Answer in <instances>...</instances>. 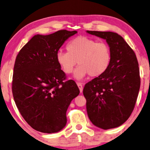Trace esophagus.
Masks as SVG:
<instances>
[{"label": "esophagus", "instance_id": "1", "mask_svg": "<svg viewBox=\"0 0 150 150\" xmlns=\"http://www.w3.org/2000/svg\"><path fill=\"white\" fill-rule=\"evenodd\" d=\"M77 86H78V87H79V91H80V93L82 92L83 86H82V84H81V83H79V82L77 83Z\"/></svg>", "mask_w": 150, "mask_h": 150}]
</instances>
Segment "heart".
I'll use <instances>...</instances> for the list:
<instances>
[{
	"label": "heart",
	"instance_id": "obj_1",
	"mask_svg": "<svg viewBox=\"0 0 150 150\" xmlns=\"http://www.w3.org/2000/svg\"><path fill=\"white\" fill-rule=\"evenodd\" d=\"M66 50L67 52H57V61L66 74L73 73L78 64L75 75L79 79L88 75L91 77L101 76L108 71L112 61L109 45L88 37L73 39L66 45Z\"/></svg>",
	"mask_w": 150,
	"mask_h": 150
}]
</instances>
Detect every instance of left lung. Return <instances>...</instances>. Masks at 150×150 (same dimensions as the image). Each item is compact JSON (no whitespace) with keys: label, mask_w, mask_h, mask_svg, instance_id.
Masks as SVG:
<instances>
[{"label":"left lung","mask_w":150,"mask_h":150,"mask_svg":"<svg viewBox=\"0 0 150 150\" xmlns=\"http://www.w3.org/2000/svg\"><path fill=\"white\" fill-rule=\"evenodd\" d=\"M86 32L105 39L112 52L108 71L85 84L83 94L86 100L88 116L98 127H117L129 117L137 100L141 86L137 58L128 43L117 33Z\"/></svg>","instance_id":"obj_1"}]
</instances>
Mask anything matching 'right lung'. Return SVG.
I'll return each instance as SVG.
<instances>
[{
	"instance_id": "obj_1",
	"label": "right lung",
	"mask_w": 150,
	"mask_h": 150,
	"mask_svg": "<svg viewBox=\"0 0 150 150\" xmlns=\"http://www.w3.org/2000/svg\"><path fill=\"white\" fill-rule=\"evenodd\" d=\"M77 33L61 30L34 36L17 54L12 94L24 120L34 129L52 134L65 127L66 111L79 93L75 81L66 79L57 54L66 39Z\"/></svg>"
}]
</instances>
